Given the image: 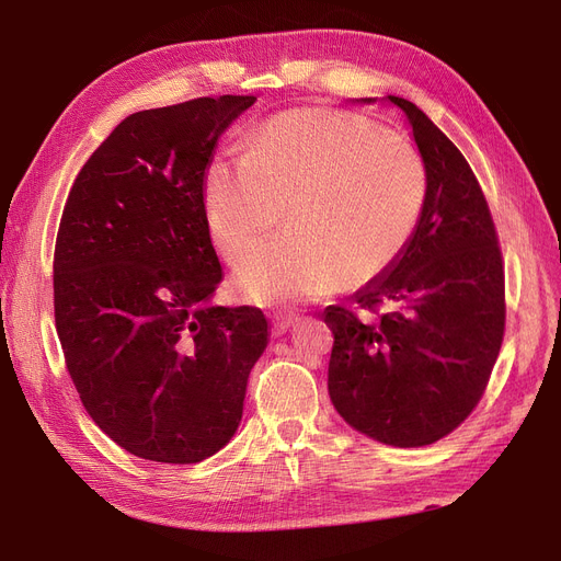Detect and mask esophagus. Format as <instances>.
Listing matches in <instances>:
<instances>
[{"instance_id": "1", "label": "esophagus", "mask_w": 561, "mask_h": 561, "mask_svg": "<svg viewBox=\"0 0 561 561\" xmlns=\"http://www.w3.org/2000/svg\"><path fill=\"white\" fill-rule=\"evenodd\" d=\"M296 322H298V318L296 316H275L273 318V332L279 336V334H284L290 325H296Z\"/></svg>"}]
</instances>
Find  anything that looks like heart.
Here are the masks:
<instances>
[{"mask_svg": "<svg viewBox=\"0 0 561 561\" xmlns=\"http://www.w3.org/2000/svg\"><path fill=\"white\" fill-rule=\"evenodd\" d=\"M427 180L414 147L350 111L300 108L263 125L243 159H216L204 174L211 239L241 263L280 219L294 229L236 275L256 305L309 302L341 282L385 273L414 233Z\"/></svg>", "mask_w": 561, "mask_h": 561, "instance_id": "1", "label": "heart"}]
</instances>
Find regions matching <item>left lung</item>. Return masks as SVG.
<instances>
[{
    "mask_svg": "<svg viewBox=\"0 0 561 561\" xmlns=\"http://www.w3.org/2000/svg\"><path fill=\"white\" fill-rule=\"evenodd\" d=\"M385 100L407 117L427 195L409 243L352 296L370 316L322 311L334 332L328 389L350 427L379 444L419 448L463 423L486 389L505 332V271L463 154L414 102Z\"/></svg>",
    "mask_w": 561,
    "mask_h": 561,
    "instance_id": "1",
    "label": "left lung"
}]
</instances>
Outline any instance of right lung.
<instances>
[{
  "mask_svg": "<svg viewBox=\"0 0 561 561\" xmlns=\"http://www.w3.org/2000/svg\"><path fill=\"white\" fill-rule=\"evenodd\" d=\"M256 98L138 111L85 161L54 250V318L95 425L127 453L197 463L239 430L268 345L254 307L214 305L222 268L204 209L218 138Z\"/></svg>",
  "mask_w": 561,
  "mask_h": 561,
  "instance_id": "add662e5",
  "label": "right lung"
}]
</instances>
